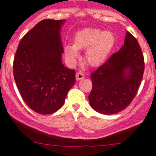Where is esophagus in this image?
Returning a JSON list of instances; mask_svg holds the SVG:
<instances>
[{
  "label": "esophagus",
  "mask_w": 156,
  "mask_h": 156,
  "mask_svg": "<svg viewBox=\"0 0 156 156\" xmlns=\"http://www.w3.org/2000/svg\"><path fill=\"white\" fill-rule=\"evenodd\" d=\"M75 78H76L77 81H80V80L83 79V78H85V75L81 72V71H79L78 73L76 74L75 75Z\"/></svg>",
  "instance_id": "obj_1"
}]
</instances>
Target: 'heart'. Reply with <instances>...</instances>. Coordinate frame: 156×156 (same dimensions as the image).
Here are the masks:
<instances>
[{
    "label": "heart",
    "instance_id": "obj_1",
    "mask_svg": "<svg viewBox=\"0 0 156 156\" xmlns=\"http://www.w3.org/2000/svg\"><path fill=\"white\" fill-rule=\"evenodd\" d=\"M115 34L110 30L102 31L97 28H86L75 35L74 44H66L64 51L70 64L74 65L80 58L78 50H85L88 65L99 67L109 58L115 44Z\"/></svg>",
    "mask_w": 156,
    "mask_h": 156
}]
</instances>
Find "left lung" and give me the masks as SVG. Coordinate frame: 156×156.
Listing matches in <instances>:
<instances>
[{"instance_id":"left-lung-1","label":"left lung","mask_w":156,"mask_h":156,"mask_svg":"<svg viewBox=\"0 0 156 156\" xmlns=\"http://www.w3.org/2000/svg\"><path fill=\"white\" fill-rule=\"evenodd\" d=\"M145 68L138 41L126 32L124 44L91 75L92 90L88 96L91 108L101 114H116L135 98Z\"/></svg>"}]
</instances>
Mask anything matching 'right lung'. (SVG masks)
Here are the masks:
<instances>
[{"label":"right lung","mask_w":156,"mask_h":156,"mask_svg":"<svg viewBox=\"0 0 156 156\" xmlns=\"http://www.w3.org/2000/svg\"><path fill=\"white\" fill-rule=\"evenodd\" d=\"M65 20H43L24 36L14 60L16 85L24 102L38 114L62 107L75 71L62 63L61 30Z\"/></svg>","instance_id":"right-lung-1"}]
</instances>
